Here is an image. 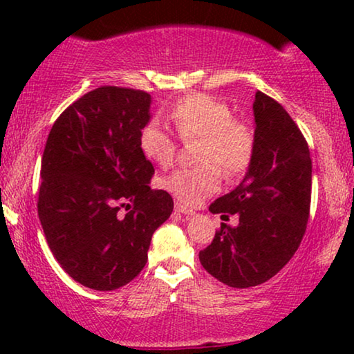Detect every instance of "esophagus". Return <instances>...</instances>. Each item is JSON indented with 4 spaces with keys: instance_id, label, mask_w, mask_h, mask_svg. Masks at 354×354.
<instances>
[{
    "instance_id": "34e87169",
    "label": "esophagus",
    "mask_w": 354,
    "mask_h": 354,
    "mask_svg": "<svg viewBox=\"0 0 354 354\" xmlns=\"http://www.w3.org/2000/svg\"><path fill=\"white\" fill-rule=\"evenodd\" d=\"M174 209H176L177 212H180V214H185V216H195V211H193V209H188V207H185L183 205H180V203H177V205L174 206Z\"/></svg>"
}]
</instances>
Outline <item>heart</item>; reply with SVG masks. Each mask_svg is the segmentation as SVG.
I'll return each instance as SVG.
<instances>
[{
  "label": "heart",
  "mask_w": 354,
  "mask_h": 354,
  "mask_svg": "<svg viewBox=\"0 0 354 354\" xmlns=\"http://www.w3.org/2000/svg\"><path fill=\"white\" fill-rule=\"evenodd\" d=\"M169 119L182 140L200 138L198 162L205 166L177 169L162 178V188L182 205L196 206L212 195L221 183V172L239 176L250 166L254 153V133L246 122L234 119L224 101L209 95H190L177 101ZM145 158L166 167L176 154V140L159 122H149L140 133Z\"/></svg>",
  "instance_id": "b5f03b06"
}]
</instances>
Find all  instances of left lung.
Segmentation results:
<instances>
[{"mask_svg":"<svg viewBox=\"0 0 354 354\" xmlns=\"http://www.w3.org/2000/svg\"><path fill=\"white\" fill-rule=\"evenodd\" d=\"M254 153L243 180L209 206L212 214L239 216L221 224L200 263L234 288L272 279L301 243L311 206L313 162L298 125L277 101L256 91Z\"/></svg>","mask_w":354,"mask_h":354,"instance_id":"left-lung-1","label":"left lung"}]
</instances>
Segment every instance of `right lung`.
<instances>
[{
	"label": "right lung",
	"instance_id": "right-lung-1",
	"mask_svg": "<svg viewBox=\"0 0 354 354\" xmlns=\"http://www.w3.org/2000/svg\"><path fill=\"white\" fill-rule=\"evenodd\" d=\"M149 108L147 91L100 86L57 118L43 151L38 217L46 241L75 282L98 292L142 272L154 230L174 209L167 192L149 187L154 169L140 149Z\"/></svg>",
	"mask_w": 354,
	"mask_h": 354
}]
</instances>
